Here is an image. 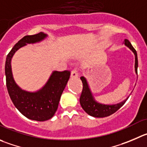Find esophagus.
I'll return each instance as SVG.
<instances>
[{
    "label": "esophagus",
    "instance_id": "obj_1",
    "mask_svg": "<svg viewBox=\"0 0 147 147\" xmlns=\"http://www.w3.org/2000/svg\"><path fill=\"white\" fill-rule=\"evenodd\" d=\"M79 76V74H78V72L76 69L73 70L71 73V78H77Z\"/></svg>",
    "mask_w": 147,
    "mask_h": 147
}]
</instances>
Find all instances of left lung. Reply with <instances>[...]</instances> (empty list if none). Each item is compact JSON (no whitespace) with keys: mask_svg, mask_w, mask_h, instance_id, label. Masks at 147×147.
Wrapping results in <instances>:
<instances>
[{"mask_svg":"<svg viewBox=\"0 0 147 147\" xmlns=\"http://www.w3.org/2000/svg\"><path fill=\"white\" fill-rule=\"evenodd\" d=\"M124 45L130 49L131 51L134 53L135 55V72L137 74V69H138V57L137 53L135 49L132 46L128 40H124ZM82 84H83V90H82V94L80 97V104L83 110L87 113L88 115L91 116L95 117V118H104V117H107L110 115L113 114L114 113L119 110L126 102L128 98L121 102L117 104H104V103H100L97 102L94 97L93 94L91 91L89 85L88 84L87 80L85 77L82 76L81 77Z\"/></svg>","mask_w":147,"mask_h":147,"instance_id":"left-lung-1","label":"left lung"}]
</instances>
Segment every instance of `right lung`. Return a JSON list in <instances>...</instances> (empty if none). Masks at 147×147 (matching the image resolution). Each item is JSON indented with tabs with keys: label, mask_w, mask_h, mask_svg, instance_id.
<instances>
[{
	"label": "right lung",
	"mask_w": 147,
	"mask_h": 147,
	"mask_svg": "<svg viewBox=\"0 0 147 147\" xmlns=\"http://www.w3.org/2000/svg\"><path fill=\"white\" fill-rule=\"evenodd\" d=\"M47 36L45 33L40 32L24 37L8 54L5 65L7 89L13 105L23 115L37 121H47L55 115L71 74L68 71H53L41 89L35 92H29L22 89L15 82L12 74L11 59L21 47L27 44L40 42Z\"/></svg>",
	"instance_id": "1"
}]
</instances>
